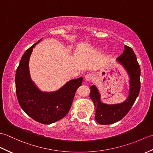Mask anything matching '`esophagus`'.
<instances>
[{
  "label": "esophagus",
  "mask_w": 153,
  "mask_h": 153,
  "mask_svg": "<svg viewBox=\"0 0 153 153\" xmlns=\"http://www.w3.org/2000/svg\"><path fill=\"white\" fill-rule=\"evenodd\" d=\"M84 78H85V80H86V81L93 80V79H94V76H93V75H92V74H86V75H85V77H84Z\"/></svg>",
  "instance_id": "esophagus-1"
}]
</instances>
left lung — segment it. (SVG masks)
I'll use <instances>...</instances> for the list:
<instances>
[{
  "label": "left lung",
  "instance_id": "1",
  "mask_svg": "<svg viewBox=\"0 0 153 153\" xmlns=\"http://www.w3.org/2000/svg\"><path fill=\"white\" fill-rule=\"evenodd\" d=\"M116 60L128 75V97L121 103L107 104L100 100L101 96L98 88L95 85L91 87L90 99L95 105V119L99 124H111L122 120L131 109L140 91V66L131 48L125 45L124 51Z\"/></svg>",
  "mask_w": 153,
  "mask_h": 153
}]
</instances>
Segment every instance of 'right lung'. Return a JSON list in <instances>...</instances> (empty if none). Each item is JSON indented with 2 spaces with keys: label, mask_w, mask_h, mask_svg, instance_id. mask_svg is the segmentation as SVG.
<instances>
[{
  "label": "right lung",
  "mask_w": 153,
  "mask_h": 153,
  "mask_svg": "<svg viewBox=\"0 0 153 153\" xmlns=\"http://www.w3.org/2000/svg\"><path fill=\"white\" fill-rule=\"evenodd\" d=\"M42 39L28 48L21 58L16 72V91L19 105L29 116L43 124H51L69 112L83 77L68 81L55 91H43L39 88L31 78L29 61L33 48Z\"/></svg>",
  "instance_id": "1"
}]
</instances>
